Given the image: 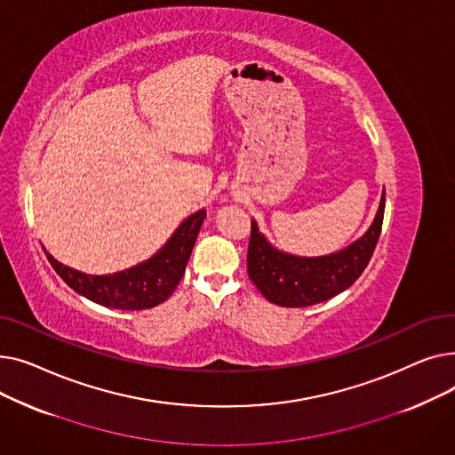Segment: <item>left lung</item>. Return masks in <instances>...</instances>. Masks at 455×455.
I'll list each match as a JSON object with an SVG mask.
<instances>
[{
	"label": "left lung",
	"instance_id": "obj_1",
	"mask_svg": "<svg viewBox=\"0 0 455 455\" xmlns=\"http://www.w3.org/2000/svg\"><path fill=\"white\" fill-rule=\"evenodd\" d=\"M386 210V189L371 227L355 242L323 256H299L275 247L252 220L247 254L249 278L269 302L302 307L324 302L360 278L378 243Z\"/></svg>",
	"mask_w": 455,
	"mask_h": 455
}]
</instances>
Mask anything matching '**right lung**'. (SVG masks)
<instances>
[{"mask_svg":"<svg viewBox=\"0 0 455 455\" xmlns=\"http://www.w3.org/2000/svg\"><path fill=\"white\" fill-rule=\"evenodd\" d=\"M204 218V210L188 215L151 258L108 275L77 271L60 264L45 247L42 249L57 275L81 297L112 309H149L170 299L177 290Z\"/></svg>","mask_w":455,"mask_h":455,"instance_id":"add662e5","label":"right lung"}]
</instances>
